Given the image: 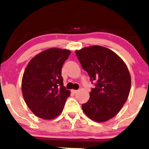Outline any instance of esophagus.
<instances>
[{"mask_svg": "<svg viewBox=\"0 0 149 149\" xmlns=\"http://www.w3.org/2000/svg\"><path fill=\"white\" fill-rule=\"evenodd\" d=\"M71 92H72V93L75 94V93H77V92H78V90H72V91H71Z\"/></svg>", "mask_w": 149, "mask_h": 149, "instance_id": "esophagus-1", "label": "esophagus"}]
</instances>
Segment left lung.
<instances>
[{
  "label": "left lung",
  "mask_w": 149,
  "mask_h": 149,
  "mask_svg": "<svg viewBox=\"0 0 149 149\" xmlns=\"http://www.w3.org/2000/svg\"><path fill=\"white\" fill-rule=\"evenodd\" d=\"M82 67L95 87L82 109L91 119L105 122L114 117L128 97L131 78L124 61L113 51L94 46L76 51Z\"/></svg>",
  "instance_id": "left-lung-1"
}]
</instances>
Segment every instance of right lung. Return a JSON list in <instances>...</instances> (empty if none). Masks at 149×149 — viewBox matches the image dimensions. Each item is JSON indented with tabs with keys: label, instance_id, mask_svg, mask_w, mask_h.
Wrapping results in <instances>:
<instances>
[{
	"label": "right lung",
	"instance_id": "1",
	"mask_svg": "<svg viewBox=\"0 0 149 149\" xmlns=\"http://www.w3.org/2000/svg\"><path fill=\"white\" fill-rule=\"evenodd\" d=\"M67 49H46L31 60L22 79V92L27 106L38 117L53 119L60 115L70 92L63 86L62 65Z\"/></svg>",
	"mask_w": 149,
	"mask_h": 149
}]
</instances>
